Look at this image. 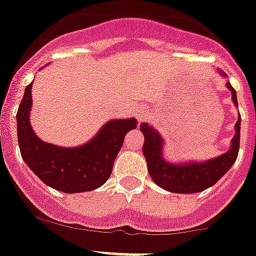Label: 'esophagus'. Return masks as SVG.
<instances>
[{"instance_id":"1","label":"esophagus","mask_w":256,"mask_h":256,"mask_svg":"<svg viewBox=\"0 0 256 256\" xmlns=\"http://www.w3.org/2000/svg\"><path fill=\"white\" fill-rule=\"evenodd\" d=\"M145 118V112H142V111H140V112L138 114V120H142V118Z\"/></svg>"}]
</instances>
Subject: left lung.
Segmentation results:
<instances>
[{
	"label": "left lung",
	"instance_id": "left-lung-1",
	"mask_svg": "<svg viewBox=\"0 0 256 256\" xmlns=\"http://www.w3.org/2000/svg\"><path fill=\"white\" fill-rule=\"evenodd\" d=\"M222 78L226 74L216 70ZM226 88L232 92V100L238 108L236 91L228 81ZM240 124L242 116H238L235 124V134L232 138L230 148L226 152L206 161H185V162H171L164 155L165 141L158 130L148 122H141L140 130L144 134L145 142L142 152L148 164V170L151 178L164 190L175 194H195L212 188L218 182L235 162L239 154L240 146Z\"/></svg>",
	"mask_w": 256,
	"mask_h": 256
}]
</instances>
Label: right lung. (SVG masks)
Wrapping results in <instances>:
<instances>
[{"label":"right lung","instance_id":"1","mask_svg":"<svg viewBox=\"0 0 256 256\" xmlns=\"http://www.w3.org/2000/svg\"><path fill=\"white\" fill-rule=\"evenodd\" d=\"M32 84L26 86L17 111V138L26 165L50 188L74 194L100 188L108 181L125 135L136 128L135 118L108 120L82 145L62 148L44 142L30 124Z\"/></svg>","mask_w":256,"mask_h":256}]
</instances>
